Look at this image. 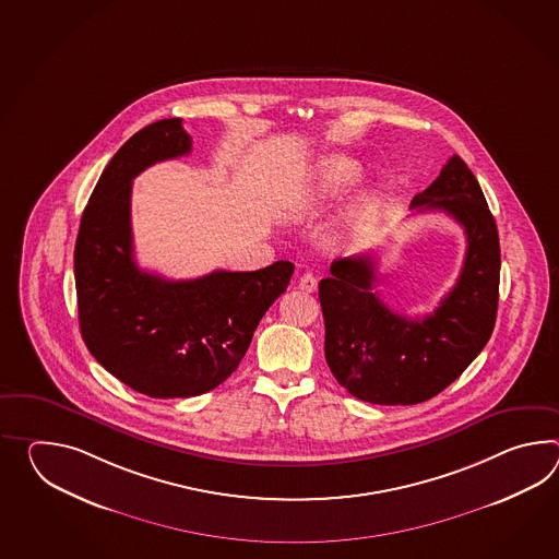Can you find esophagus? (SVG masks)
<instances>
[{"label":"esophagus","mask_w":559,"mask_h":559,"mask_svg":"<svg viewBox=\"0 0 559 559\" xmlns=\"http://www.w3.org/2000/svg\"><path fill=\"white\" fill-rule=\"evenodd\" d=\"M298 288L305 290V293H314V290H317V278H314V274H302V276L298 278Z\"/></svg>","instance_id":"1"}]
</instances>
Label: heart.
<instances>
[{
    "label": "heart",
    "instance_id": "heart-1",
    "mask_svg": "<svg viewBox=\"0 0 559 559\" xmlns=\"http://www.w3.org/2000/svg\"><path fill=\"white\" fill-rule=\"evenodd\" d=\"M359 166L347 156H329L319 164L314 173L310 174V178L295 187L288 199V209L298 218L314 216L333 200L338 199L348 187H353L359 180ZM374 211H377V200L371 194H365L357 202V206L353 209L345 224L348 235H362L371 223Z\"/></svg>",
    "mask_w": 559,
    "mask_h": 559
}]
</instances>
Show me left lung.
<instances>
[{
	"label": "left lung",
	"instance_id": "obj_1",
	"mask_svg": "<svg viewBox=\"0 0 559 559\" xmlns=\"http://www.w3.org/2000/svg\"><path fill=\"white\" fill-rule=\"evenodd\" d=\"M411 209L447 212L467 238L460 278L431 314L409 319L389 309L374 290L371 254L333 262L319 283L326 365L353 397L374 405L435 397L472 365L496 326L499 236L467 164L451 156Z\"/></svg>",
	"mask_w": 559,
	"mask_h": 559
}]
</instances>
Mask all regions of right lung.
<instances>
[{
    "instance_id": "1",
    "label": "right lung",
    "mask_w": 559,
    "mask_h": 559,
    "mask_svg": "<svg viewBox=\"0 0 559 559\" xmlns=\"http://www.w3.org/2000/svg\"><path fill=\"white\" fill-rule=\"evenodd\" d=\"M190 150L180 118L142 128L104 168L75 240L78 314L87 350L118 381L154 399L197 397L226 381L295 273L288 261L192 281H166L138 269L132 180Z\"/></svg>"
}]
</instances>
